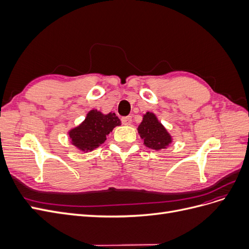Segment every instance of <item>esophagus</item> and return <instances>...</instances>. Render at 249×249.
<instances>
[{
    "label": "esophagus",
    "instance_id": "obj_1",
    "mask_svg": "<svg viewBox=\"0 0 249 249\" xmlns=\"http://www.w3.org/2000/svg\"><path fill=\"white\" fill-rule=\"evenodd\" d=\"M122 122L124 125H130L132 124V117L131 116H125L122 118Z\"/></svg>",
    "mask_w": 249,
    "mask_h": 249
}]
</instances>
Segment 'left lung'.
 <instances>
[{"mask_svg":"<svg viewBox=\"0 0 249 249\" xmlns=\"http://www.w3.org/2000/svg\"><path fill=\"white\" fill-rule=\"evenodd\" d=\"M143 144L155 150L167 148L172 143V136L160 122L155 113L146 112L143 114L141 124L137 127Z\"/></svg>","mask_w":249,"mask_h":249,"instance_id":"left-lung-1","label":"left lung"}]
</instances>
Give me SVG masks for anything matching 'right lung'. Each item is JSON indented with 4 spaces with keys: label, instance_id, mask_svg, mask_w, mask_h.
<instances>
[{
    "label": "right lung",
    "instance_id": "1",
    "mask_svg": "<svg viewBox=\"0 0 249 249\" xmlns=\"http://www.w3.org/2000/svg\"><path fill=\"white\" fill-rule=\"evenodd\" d=\"M120 124L122 122L114 112L104 114L99 110L92 109L79 125L67 132V135L74 147L80 152L89 153L101 146L113 129Z\"/></svg>",
    "mask_w": 249,
    "mask_h": 249
}]
</instances>
